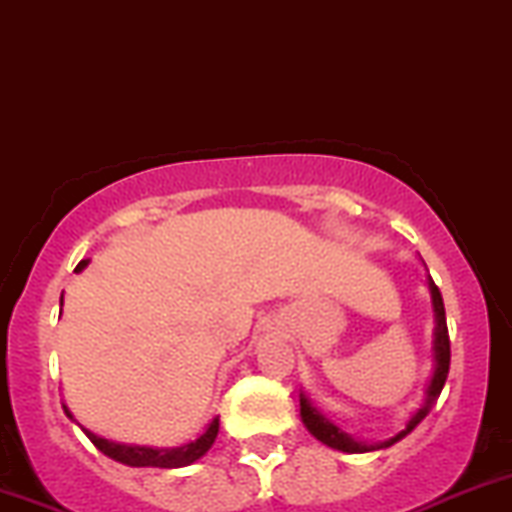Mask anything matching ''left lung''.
I'll return each mask as SVG.
<instances>
[{
  "mask_svg": "<svg viewBox=\"0 0 512 512\" xmlns=\"http://www.w3.org/2000/svg\"><path fill=\"white\" fill-rule=\"evenodd\" d=\"M428 289H431L433 319H436V329H433V361H436V364H433V374H431V381H428V389H426V401H423L421 409L411 416V421L406 423L404 431L396 433L394 438H389V441H384V443H376V446H366V443L354 441L352 436H347L344 431H339V428L334 426L329 418H324L312 404H309L307 399H304V394H299V416H302L304 426L309 428V433H312L314 438H319V441L327 443V446L337 448V451L366 453V451H376V448L394 446L396 441H401L406 433L414 431L418 423L426 418L428 411H431V406L436 404V399L441 396L443 384H446V376H448V366H451V339H448L446 309H443V297H441V292H438V287L433 285L431 277H428Z\"/></svg>",
  "mask_w": 512,
  "mask_h": 512,
  "instance_id": "1",
  "label": "left lung"
}]
</instances>
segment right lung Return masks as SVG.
Listing matches in <instances>:
<instances>
[{"label": "right lung", "instance_id": "1", "mask_svg": "<svg viewBox=\"0 0 512 512\" xmlns=\"http://www.w3.org/2000/svg\"><path fill=\"white\" fill-rule=\"evenodd\" d=\"M89 265V260H81L79 265H76L74 272H81L84 267ZM64 302V299H61ZM66 416H71V411L66 409ZM218 431H220V418H213L210 421V426L205 428V433L200 438H195V441L185 443V446H178V448H148V446H126V443H113V441H106V438L96 436V433L86 431V436L91 438V443L98 448L101 453H106L108 458H113V461L118 463H126V466H133V468H183V466H190V463H195L198 458H203L205 453L210 451V446L215 443V438H218Z\"/></svg>", "mask_w": 512, "mask_h": 512}]
</instances>
